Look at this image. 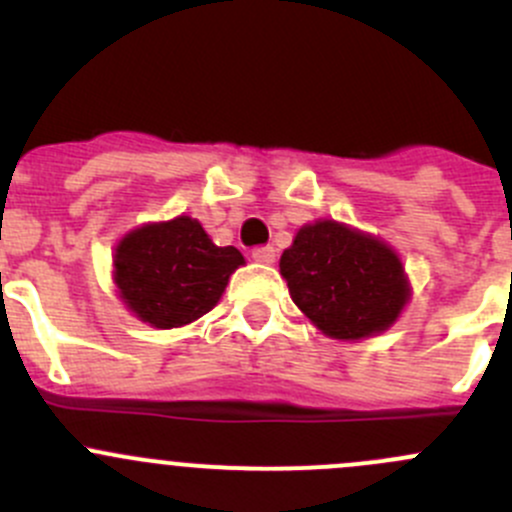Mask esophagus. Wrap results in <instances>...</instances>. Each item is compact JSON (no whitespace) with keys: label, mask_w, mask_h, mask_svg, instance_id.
I'll return each instance as SVG.
<instances>
[{"label":"esophagus","mask_w":512,"mask_h":512,"mask_svg":"<svg viewBox=\"0 0 512 512\" xmlns=\"http://www.w3.org/2000/svg\"><path fill=\"white\" fill-rule=\"evenodd\" d=\"M252 260L262 262V265H270V262H275V247L272 245L255 247V250H252Z\"/></svg>","instance_id":"34e87169"}]
</instances>
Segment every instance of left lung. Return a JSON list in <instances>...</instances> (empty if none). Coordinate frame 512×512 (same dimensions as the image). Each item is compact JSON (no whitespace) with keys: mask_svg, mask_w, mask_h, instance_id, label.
Returning <instances> with one entry per match:
<instances>
[{"mask_svg":"<svg viewBox=\"0 0 512 512\" xmlns=\"http://www.w3.org/2000/svg\"><path fill=\"white\" fill-rule=\"evenodd\" d=\"M280 272L294 304L334 339L384 332L409 302L396 252L334 220L304 225L282 252Z\"/></svg>","mask_w":512,"mask_h":512,"instance_id":"8db88e82","label":"left lung"}]
</instances>
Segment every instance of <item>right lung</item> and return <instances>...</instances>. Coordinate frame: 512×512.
<instances>
[{
    "label": "right lung",
    "instance_id": "right-lung-1",
    "mask_svg": "<svg viewBox=\"0 0 512 512\" xmlns=\"http://www.w3.org/2000/svg\"><path fill=\"white\" fill-rule=\"evenodd\" d=\"M242 262L237 247H218L198 220L180 215L128 232L116 247L113 280L141 322L173 329L208 314Z\"/></svg>",
    "mask_w": 512,
    "mask_h": 512
}]
</instances>
